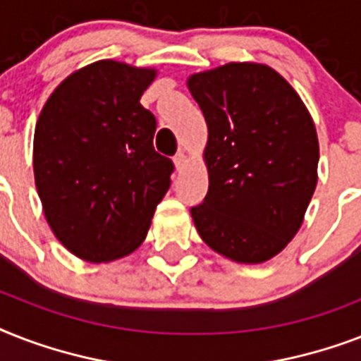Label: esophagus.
Listing matches in <instances>:
<instances>
[{"label":"esophagus","mask_w":361,"mask_h":361,"mask_svg":"<svg viewBox=\"0 0 361 361\" xmlns=\"http://www.w3.org/2000/svg\"><path fill=\"white\" fill-rule=\"evenodd\" d=\"M185 163H187L185 153H178V155L174 157V164H176V170H178V172H181V170L185 169Z\"/></svg>","instance_id":"1"}]
</instances>
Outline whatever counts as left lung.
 I'll list each match as a JSON object with an SVG mask.
<instances>
[{"instance_id": "1", "label": "left lung", "mask_w": 361, "mask_h": 361, "mask_svg": "<svg viewBox=\"0 0 361 361\" xmlns=\"http://www.w3.org/2000/svg\"><path fill=\"white\" fill-rule=\"evenodd\" d=\"M187 86L208 123L209 187L191 208L195 226L223 257L266 262L296 236L317 187L313 118L268 65H221Z\"/></svg>"}]
</instances>
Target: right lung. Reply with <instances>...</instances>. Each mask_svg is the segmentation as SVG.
I'll return each mask as SVG.
<instances>
[{
    "label": "right lung",
    "mask_w": 361,
    "mask_h": 361,
    "mask_svg": "<svg viewBox=\"0 0 361 361\" xmlns=\"http://www.w3.org/2000/svg\"><path fill=\"white\" fill-rule=\"evenodd\" d=\"M155 69L101 59L75 71L42 106L33 172L48 225L82 260L110 262L140 247L174 164L153 147L140 104Z\"/></svg>",
    "instance_id": "right-lung-1"
}]
</instances>
